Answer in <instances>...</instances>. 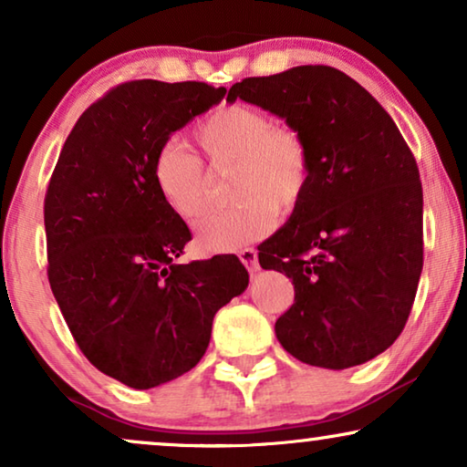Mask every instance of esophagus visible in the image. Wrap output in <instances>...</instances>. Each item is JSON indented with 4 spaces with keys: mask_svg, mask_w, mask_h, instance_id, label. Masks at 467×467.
<instances>
[{
    "mask_svg": "<svg viewBox=\"0 0 467 467\" xmlns=\"http://www.w3.org/2000/svg\"><path fill=\"white\" fill-rule=\"evenodd\" d=\"M240 261L244 264V267L251 274L259 272V259H257V251H254V248H244V251H240Z\"/></svg>",
    "mask_w": 467,
    "mask_h": 467,
    "instance_id": "34e87169",
    "label": "esophagus"
}]
</instances>
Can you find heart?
<instances>
[{
  "label": "heart",
  "instance_id": "heart-1",
  "mask_svg": "<svg viewBox=\"0 0 467 467\" xmlns=\"http://www.w3.org/2000/svg\"><path fill=\"white\" fill-rule=\"evenodd\" d=\"M193 140L213 170L232 168V208L203 216L195 244L203 253H234L264 238L276 210L289 214L312 182V152L293 125L274 123L261 108L225 104L206 114ZM152 184L171 214L195 221L206 208L203 165L176 144H163L152 159Z\"/></svg>",
  "mask_w": 467,
  "mask_h": 467
}]
</instances>
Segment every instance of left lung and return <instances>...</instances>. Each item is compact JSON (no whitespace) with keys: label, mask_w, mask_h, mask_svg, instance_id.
<instances>
[{"label":"left lung","mask_w":467,"mask_h":467,"mask_svg":"<svg viewBox=\"0 0 467 467\" xmlns=\"http://www.w3.org/2000/svg\"><path fill=\"white\" fill-rule=\"evenodd\" d=\"M302 131L312 182L259 246L264 270L293 280L276 321L286 353L347 369L385 353L404 329L423 270V187L385 108L340 69L297 66L229 88Z\"/></svg>","instance_id":"8db88e82"}]
</instances>
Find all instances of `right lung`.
I'll return each instance as SVG.
<instances>
[{
	"label": "right lung",
	"instance_id": "obj_1",
	"mask_svg": "<svg viewBox=\"0 0 467 467\" xmlns=\"http://www.w3.org/2000/svg\"><path fill=\"white\" fill-rule=\"evenodd\" d=\"M225 93L206 82H125L82 112L50 178V289L87 359L131 389L195 368L214 315L248 286L235 254L176 264L191 232L150 174L171 133Z\"/></svg>",
	"mask_w": 467,
	"mask_h": 467
}]
</instances>
